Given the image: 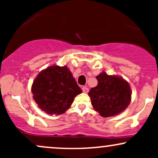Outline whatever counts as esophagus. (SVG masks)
Listing matches in <instances>:
<instances>
[{"label":"esophagus","mask_w":158,"mask_h":158,"mask_svg":"<svg viewBox=\"0 0 158 158\" xmlns=\"http://www.w3.org/2000/svg\"><path fill=\"white\" fill-rule=\"evenodd\" d=\"M81 90H82V91L84 92V93H85V94L88 93V88H86V87H82Z\"/></svg>","instance_id":"esophagus-1"}]
</instances>
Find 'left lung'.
Wrapping results in <instances>:
<instances>
[{"mask_svg": "<svg viewBox=\"0 0 158 158\" xmlns=\"http://www.w3.org/2000/svg\"><path fill=\"white\" fill-rule=\"evenodd\" d=\"M96 78L98 84L88 93L94 109L104 117L117 115L126 109L131 101L128 83L122 78L109 76L105 72Z\"/></svg>", "mask_w": 158, "mask_h": 158, "instance_id": "obj_1", "label": "left lung"}]
</instances>
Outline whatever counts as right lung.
<instances>
[{
  "mask_svg": "<svg viewBox=\"0 0 158 158\" xmlns=\"http://www.w3.org/2000/svg\"><path fill=\"white\" fill-rule=\"evenodd\" d=\"M33 99L48 114H61L81 93L68 67L50 66L40 72L32 86Z\"/></svg>",
  "mask_w": 158,
  "mask_h": 158,
  "instance_id": "add662e5",
  "label": "right lung"
}]
</instances>
